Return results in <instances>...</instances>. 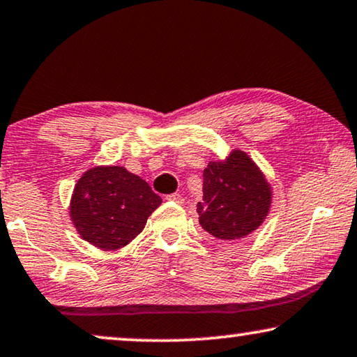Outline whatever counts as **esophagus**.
<instances>
[{
  "instance_id": "1",
  "label": "esophagus",
  "mask_w": 357,
  "mask_h": 357,
  "mask_svg": "<svg viewBox=\"0 0 357 357\" xmlns=\"http://www.w3.org/2000/svg\"><path fill=\"white\" fill-rule=\"evenodd\" d=\"M167 199H168V200H172V202H174V204H183V202H184L183 195L178 194V192H174V194H169V195H167Z\"/></svg>"
}]
</instances>
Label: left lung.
<instances>
[{
    "label": "left lung",
    "mask_w": 357,
    "mask_h": 357,
    "mask_svg": "<svg viewBox=\"0 0 357 357\" xmlns=\"http://www.w3.org/2000/svg\"><path fill=\"white\" fill-rule=\"evenodd\" d=\"M199 223L218 241H236L257 229L267 217L272 190L262 172L241 150L204 169Z\"/></svg>",
    "instance_id": "1"
}]
</instances>
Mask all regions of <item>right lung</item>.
I'll use <instances>...</instances> for the list:
<instances>
[{"label":"right lung","instance_id":"obj_1","mask_svg":"<svg viewBox=\"0 0 357 357\" xmlns=\"http://www.w3.org/2000/svg\"><path fill=\"white\" fill-rule=\"evenodd\" d=\"M162 197L123 167H97L77 181L71 218L79 234L103 250L126 245L144 229Z\"/></svg>","mask_w":357,"mask_h":357}]
</instances>
